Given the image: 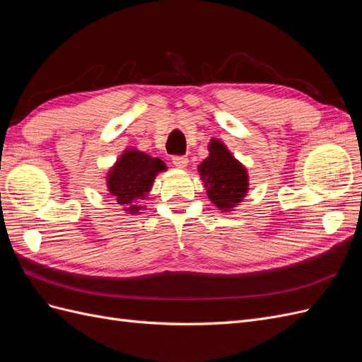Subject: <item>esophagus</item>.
Segmentation results:
<instances>
[{
    "label": "esophagus",
    "instance_id": "obj_1",
    "mask_svg": "<svg viewBox=\"0 0 362 362\" xmlns=\"http://www.w3.org/2000/svg\"><path fill=\"white\" fill-rule=\"evenodd\" d=\"M172 163H173L175 166H177V168L184 169L185 166H187L189 158H187V157H184V156H173V157H172Z\"/></svg>",
    "mask_w": 362,
    "mask_h": 362
}]
</instances>
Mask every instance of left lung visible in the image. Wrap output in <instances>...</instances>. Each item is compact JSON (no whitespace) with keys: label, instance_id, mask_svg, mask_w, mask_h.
I'll return each instance as SVG.
<instances>
[{"label":"left lung","instance_id":"obj_1","mask_svg":"<svg viewBox=\"0 0 362 362\" xmlns=\"http://www.w3.org/2000/svg\"><path fill=\"white\" fill-rule=\"evenodd\" d=\"M210 156L198 168L210 201L222 211H231L247 192V173L218 140H211Z\"/></svg>","mask_w":362,"mask_h":362}]
</instances>
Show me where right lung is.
<instances>
[{
    "label": "right lung",
    "mask_w": 362,
    "mask_h": 362,
    "mask_svg": "<svg viewBox=\"0 0 362 362\" xmlns=\"http://www.w3.org/2000/svg\"><path fill=\"white\" fill-rule=\"evenodd\" d=\"M161 170H166V164L160 158H152L136 149L125 151L108 172V190L127 213L137 214L141 210L139 201L145 199Z\"/></svg>",
    "instance_id": "right-lung-1"
}]
</instances>
